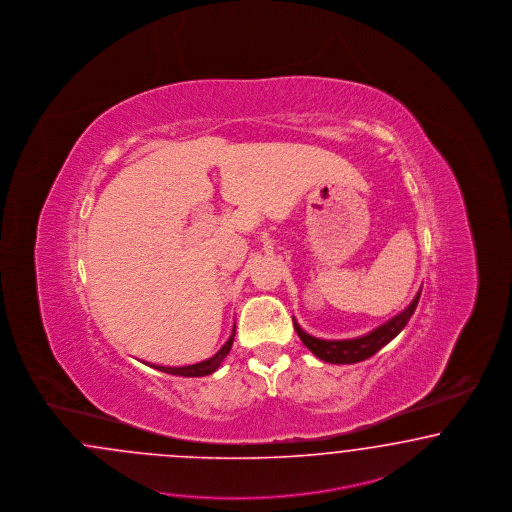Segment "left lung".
Returning <instances> with one entry per match:
<instances>
[{
  "instance_id": "8db88e82",
  "label": "left lung",
  "mask_w": 512,
  "mask_h": 512,
  "mask_svg": "<svg viewBox=\"0 0 512 512\" xmlns=\"http://www.w3.org/2000/svg\"><path fill=\"white\" fill-rule=\"evenodd\" d=\"M420 292L414 296L413 301L396 316H392L390 320H386L384 324L377 326L375 330L367 331L365 335L354 337V339H320L309 335L297 324L294 318V328H296L299 339L303 341V345L313 352L316 358H320L322 362L328 363H358L371 358L373 354H377L380 348L386 347L392 339H396L397 335L407 326V322L411 320L414 309L418 305Z\"/></svg>"
}]
</instances>
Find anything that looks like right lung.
I'll return each mask as SVG.
<instances>
[{
	"instance_id": "right-lung-1",
	"label": "right lung",
	"mask_w": 512,
	"mask_h": 512,
	"mask_svg": "<svg viewBox=\"0 0 512 512\" xmlns=\"http://www.w3.org/2000/svg\"><path fill=\"white\" fill-rule=\"evenodd\" d=\"M233 337H235V324L231 328L230 337L228 341L220 347L215 356L203 360V362L192 363V365H182V367H169V365H156V363L145 362V365H150L162 373H169V375H177V377H205V375H213L216 369L222 365L226 360V356L230 354L231 345H233Z\"/></svg>"
}]
</instances>
